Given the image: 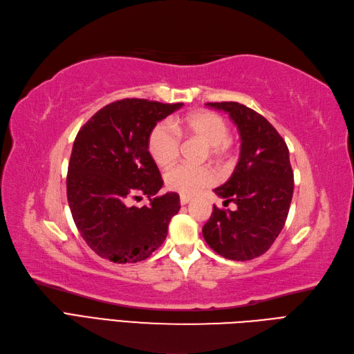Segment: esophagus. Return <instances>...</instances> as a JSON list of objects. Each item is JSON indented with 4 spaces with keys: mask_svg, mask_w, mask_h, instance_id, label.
Here are the masks:
<instances>
[{
    "mask_svg": "<svg viewBox=\"0 0 354 354\" xmlns=\"http://www.w3.org/2000/svg\"><path fill=\"white\" fill-rule=\"evenodd\" d=\"M192 201V198L190 196H186V194H181L180 196V203L181 205H186V203H189Z\"/></svg>",
    "mask_w": 354,
    "mask_h": 354,
    "instance_id": "obj_1",
    "label": "esophagus"
}]
</instances>
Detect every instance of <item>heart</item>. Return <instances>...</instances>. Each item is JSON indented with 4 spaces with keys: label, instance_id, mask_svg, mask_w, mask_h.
I'll return each mask as SVG.
<instances>
[{
    "label": "heart",
    "instance_id": "obj_1",
    "mask_svg": "<svg viewBox=\"0 0 354 354\" xmlns=\"http://www.w3.org/2000/svg\"><path fill=\"white\" fill-rule=\"evenodd\" d=\"M180 136H194L208 145V153L216 161L230 156L231 140L228 121L212 111H198L173 121L156 123L148 136V151L160 167L171 165L180 152ZM215 173L208 165L178 164L165 173L168 189L181 194H193L199 189L212 185Z\"/></svg>",
    "mask_w": 354,
    "mask_h": 354
}]
</instances>
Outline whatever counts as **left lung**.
I'll return each mask as SVG.
<instances>
[{"instance_id":"left-lung-1","label":"left lung","mask_w":354,"mask_h":354,"mask_svg":"<svg viewBox=\"0 0 354 354\" xmlns=\"http://www.w3.org/2000/svg\"><path fill=\"white\" fill-rule=\"evenodd\" d=\"M223 109L237 126L241 148L234 173L214 189L224 205H214L202 228L209 248L231 261H250L263 254L281 233L293 198L295 177L284 139L263 115L239 102H208Z\"/></svg>"}]
</instances>
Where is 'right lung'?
I'll use <instances>...</instances> for the list:
<instances>
[{"mask_svg": "<svg viewBox=\"0 0 354 354\" xmlns=\"http://www.w3.org/2000/svg\"><path fill=\"white\" fill-rule=\"evenodd\" d=\"M181 106L120 100L79 130L68 162L67 201L79 233L101 258L135 263L164 243L180 196L156 194L164 181L149 155L148 136L158 121ZM142 196L150 203L136 207Z\"/></svg>", "mask_w": 354, "mask_h": 354, "instance_id": "1", "label": "right lung"}]
</instances>
